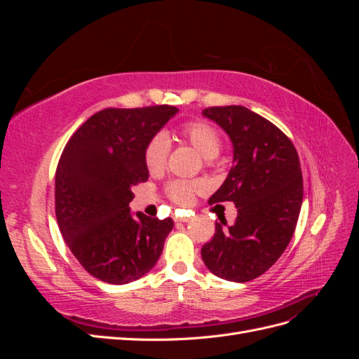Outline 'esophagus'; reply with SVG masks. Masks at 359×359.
I'll return each mask as SVG.
<instances>
[{"label":"esophagus","instance_id":"esophagus-1","mask_svg":"<svg viewBox=\"0 0 359 359\" xmlns=\"http://www.w3.org/2000/svg\"><path fill=\"white\" fill-rule=\"evenodd\" d=\"M190 222V215L189 217H177L175 219V223L180 224V223H189Z\"/></svg>","mask_w":359,"mask_h":359}]
</instances>
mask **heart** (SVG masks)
Wrapping results in <instances>:
<instances>
[{
    "instance_id": "heart-1",
    "label": "heart",
    "mask_w": 359,
    "mask_h": 359,
    "mask_svg": "<svg viewBox=\"0 0 359 359\" xmlns=\"http://www.w3.org/2000/svg\"><path fill=\"white\" fill-rule=\"evenodd\" d=\"M180 136L194 149L199 151L205 160H212L219 156L222 149V137L217 130L203 121H193L184 124L180 130ZM169 153V142L165 135H156L149 139L145 148V165L149 172H160L165 169ZM203 189V182L199 181H175L169 186V194L173 201L180 203H190L193 193Z\"/></svg>"
}]
</instances>
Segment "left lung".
<instances>
[{"instance_id":"1","label":"left lung","mask_w":359,"mask_h":359,"mask_svg":"<svg viewBox=\"0 0 359 359\" xmlns=\"http://www.w3.org/2000/svg\"><path fill=\"white\" fill-rule=\"evenodd\" d=\"M202 115L220 126L233 148V166L208 203L231 201L236 222L215 233L201 255L217 277L245 283L283 255L302 205L299 157L290 139L244 106H215Z\"/></svg>"}]
</instances>
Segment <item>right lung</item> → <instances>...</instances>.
<instances>
[{"instance_id": "1", "label": "right lung", "mask_w": 359, "mask_h": 359, "mask_svg": "<svg viewBox=\"0 0 359 359\" xmlns=\"http://www.w3.org/2000/svg\"><path fill=\"white\" fill-rule=\"evenodd\" d=\"M178 114L175 106L104 109L76 130L55 173V214L64 241L85 271L127 285L154 268L172 219L132 212V187L149 177L145 148Z\"/></svg>"}]
</instances>
